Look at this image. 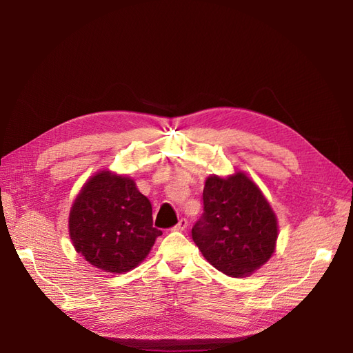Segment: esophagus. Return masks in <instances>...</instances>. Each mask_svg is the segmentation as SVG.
I'll return each mask as SVG.
<instances>
[{
	"instance_id": "esophagus-1",
	"label": "esophagus",
	"mask_w": 353,
	"mask_h": 353,
	"mask_svg": "<svg viewBox=\"0 0 353 353\" xmlns=\"http://www.w3.org/2000/svg\"><path fill=\"white\" fill-rule=\"evenodd\" d=\"M187 227H188V221L185 218H181L172 230L174 231H184Z\"/></svg>"
}]
</instances>
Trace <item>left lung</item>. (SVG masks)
Masks as SVG:
<instances>
[{
  "label": "left lung",
  "mask_w": 353,
  "mask_h": 353,
  "mask_svg": "<svg viewBox=\"0 0 353 353\" xmlns=\"http://www.w3.org/2000/svg\"><path fill=\"white\" fill-rule=\"evenodd\" d=\"M191 236L210 265L239 279L268 262L279 225L268 200L248 175H212L206 179L203 213Z\"/></svg>",
  "instance_id": "obj_1"
}]
</instances>
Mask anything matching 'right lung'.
Here are the masks:
<instances>
[{
	"instance_id": "1",
	"label": "right lung",
	"mask_w": 353,
	"mask_h": 353,
	"mask_svg": "<svg viewBox=\"0 0 353 353\" xmlns=\"http://www.w3.org/2000/svg\"><path fill=\"white\" fill-rule=\"evenodd\" d=\"M69 234L85 261L105 272L122 274L144 261L162 231L153 227L152 203L134 179L101 170L74 200Z\"/></svg>"
}]
</instances>
